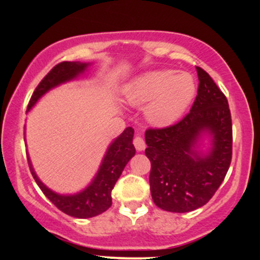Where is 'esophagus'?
<instances>
[{"label":"esophagus","mask_w":260,"mask_h":260,"mask_svg":"<svg viewBox=\"0 0 260 260\" xmlns=\"http://www.w3.org/2000/svg\"><path fill=\"white\" fill-rule=\"evenodd\" d=\"M133 144H134V147H136V149L138 151H143L145 149V142H144V139L142 138V137H139V136H137L136 138H134V140H133Z\"/></svg>","instance_id":"1"}]
</instances>
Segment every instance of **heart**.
Here are the masks:
<instances>
[{"instance_id":"b5f03b06","label":"heart","mask_w":260,"mask_h":260,"mask_svg":"<svg viewBox=\"0 0 260 260\" xmlns=\"http://www.w3.org/2000/svg\"><path fill=\"white\" fill-rule=\"evenodd\" d=\"M196 92L189 73L151 71L134 78L123 89V98L132 106L145 107V116L154 124H170L186 111Z\"/></svg>"}]
</instances>
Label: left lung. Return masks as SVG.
Instances as JSON below:
<instances>
[{
	"mask_svg": "<svg viewBox=\"0 0 260 260\" xmlns=\"http://www.w3.org/2000/svg\"><path fill=\"white\" fill-rule=\"evenodd\" d=\"M198 94L190 111L177 123L145 131V155L151 162L150 192L156 207L188 213L215 194L232 157V122L229 103L201 67ZM203 134L212 138L207 154L196 150Z\"/></svg>",
	"mask_w": 260,
	"mask_h": 260,
	"instance_id": "1",
	"label": "left lung"
}]
</instances>
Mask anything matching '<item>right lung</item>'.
<instances>
[{
  "label": "right lung",
  "mask_w": 260,
  "mask_h": 260,
  "mask_svg": "<svg viewBox=\"0 0 260 260\" xmlns=\"http://www.w3.org/2000/svg\"><path fill=\"white\" fill-rule=\"evenodd\" d=\"M88 67L89 63H80V62L64 61L56 64L44 77L32 92L30 101L28 104V111L44 94H46L47 91L62 84V83L76 79L80 74L84 73ZM133 128L127 127L123 131V133L113 140L107 149L99 171H98L94 180L84 190L77 193V194L62 196L49 189L38 178L31 166L30 159L28 157L29 168H30L32 177H34L38 186L40 187V189L43 190L44 194L50 199V202L67 215L78 217V219H88V217L100 215L101 213H104L111 207V192L115 187V183L120 178L128 161L132 159L136 154V148L133 145Z\"/></svg>",
  "instance_id": "right-lung-1"
}]
</instances>
